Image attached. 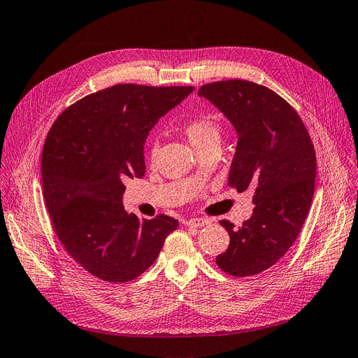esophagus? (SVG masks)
I'll return each instance as SVG.
<instances>
[{
    "mask_svg": "<svg viewBox=\"0 0 358 358\" xmlns=\"http://www.w3.org/2000/svg\"><path fill=\"white\" fill-rule=\"evenodd\" d=\"M208 219H203V217H195V219H189L185 222V224L187 226H191V227H203L206 224H208Z\"/></svg>",
    "mask_w": 358,
    "mask_h": 358,
    "instance_id": "obj_1",
    "label": "esophagus"
}]
</instances>
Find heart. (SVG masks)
I'll return each instance as SVG.
<instances>
[{"label":"heart","mask_w":358,"mask_h":358,"mask_svg":"<svg viewBox=\"0 0 358 358\" xmlns=\"http://www.w3.org/2000/svg\"><path fill=\"white\" fill-rule=\"evenodd\" d=\"M182 131L195 150L220 142V127L210 117H194L185 122ZM154 152L155 150L152 148L151 155Z\"/></svg>","instance_id":"heart-1"}]
</instances>
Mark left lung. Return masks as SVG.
<instances>
[{
	"instance_id": "8db88e82",
	"label": "left lung",
	"mask_w": 358,
	"mask_h": 358,
	"mask_svg": "<svg viewBox=\"0 0 358 358\" xmlns=\"http://www.w3.org/2000/svg\"><path fill=\"white\" fill-rule=\"evenodd\" d=\"M198 95L216 106L236 131L227 185L252 191V216L235 227L216 263L227 275L254 276L276 264L306 222L316 179V152L301 117L263 85L229 79L203 85Z\"/></svg>"
}]
</instances>
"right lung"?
<instances>
[{"label": "right lung", "mask_w": 358, "mask_h": 358, "mask_svg": "<svg viewBox=\"0 0 358 358\" xmlns=\"http://www.w3.org/2000/svg\"><path fill=\"white\" fill-rule=\"evenodd\" d=\"M192 87L119 83L66 108L42 150V189L54 231L71 259L98 279L123 283L159 257L179 222L139 220L122 198L124 179L145 175L144 144Z\"/></svg>", "instance_id": "right-lung-1"}]
</instances>
